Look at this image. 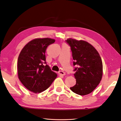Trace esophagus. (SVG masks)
<instances>
[{
	"label": "esophagus",
	"instance_id": "esophagus-1",
	"mask_svg": "<svg viewBox=\"0 0 121 121\" xmlns=\"http://www.w3.org/2000/svg\"><path fill=\"white\" fill-rule=\"evenodd\" d=\"M58 73L60 75H62V76H64V75H65V73L63 72V71H60L58 72Z\"/></svg>",
	"mask_w": 121,
	"mask_h": 121
}]
</instances>
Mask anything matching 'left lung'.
<instances>
[{
  "label": "left lung",
  "instance_id": "obj_1",
  "mask_svg": "<svg viewBox=\"0 0 121 121\" xmlns=\"http://www.w3.org/2000/svg\"><path fill=\"white\" fill-rule=\"evenodd\" d=\"M76 71L74 74L76 84L70 90L77 94L86 95L94 91L103 76V63L99 52L92 45L83 40L68 38Z\"/></svg>",
  "mask_w": 121,
  "mask_h": 121
}]
</instances>
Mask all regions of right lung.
<instances>
[{
  "label": "right lung",
  "instance_id": "right-lung-1",
  "mask_svg": "<svg viewBox=\"0 0 121 121\" xmlns=\"http://www.w3.org/2000/svg\"><path fill=\"white\" fill-rule=\"evenodd\" d=\"M55 42L49 38H35L25 45L18 56V78L25 87L34 93L47 90L57 76L45 65L47 48Z\"/></svg>",
  "mask_w": 121,
  "mask_h": 121
}]
</instances>
